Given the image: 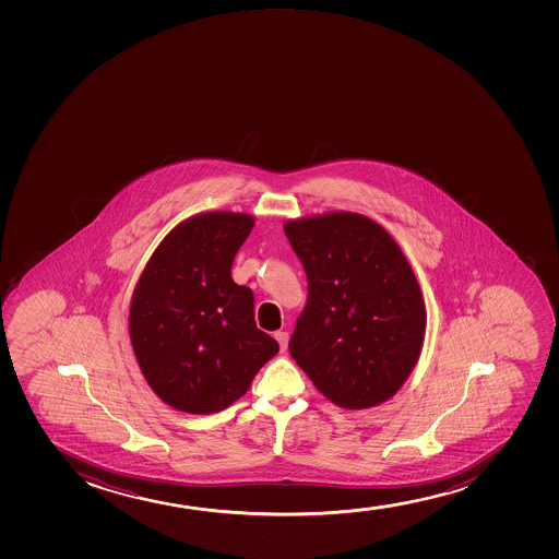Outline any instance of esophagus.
Returning a JSON list of instances; mask_svg holds the SVG:
<instances>
[{
	"label": "esophagus",
	"mask_w": 559,
	"mask_h": 559,
	"mask_svg": "<svg viewBox=\"0 0 559 559\" xmlns=\"http://www.w3.org/2000/svg\"><path fill=\"white\" fill-rule=\"evenodd\" d=\"M274 337H276L277 343H280V348H282V353H285V350H287V343H289V334H287V332H276V334H274Z\"/></svg>",
	"instance_id": "obj_1"
}]
</instances>
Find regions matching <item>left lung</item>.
I'll list each match as a JSON object with an SVG mask.
<instances>
[{
    "label": "left lung",
    "instance_id": "8db88e82",
    "mask_svg": "<svg viewBox=\"0 0 559 559\" xmlns=\"http://www.w3.org/2000/svg\"><path fill=\"white\" fill-rule=\"evenodd\" d=\"M285 235L308 276L290 356L348 411L393 397L424 347V296L384 227L356 212L290 219Z\"/></svg>",
    "mask_w": 559,
    "mask_h": 559
}]
</instances>
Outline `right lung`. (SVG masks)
Wrapping results in <instances>:
<instances>
[{
	"label": "right lung",
	"instance_id": "add662e5",
	"mask_svg": "<svg viewBox=\"0 0 559 559\" xmlns=\"http://www.w3.org/2000/svg\"><path fill=\"white\" fill-rule=\"evenodd\" d=\"M253 224L240 212L185 219L138 280L129 322L135 359L153 392L177 411H224L280 350L257 328L253 293L231 277Z\"/></svg>",
	"mask_w": 559,
	"mask_h": 559
}]
</instances>
